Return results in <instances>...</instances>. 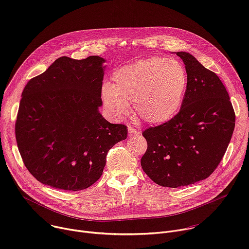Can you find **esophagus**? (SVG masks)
Wrapping results in <instances>:
<instances>
[{"label": "esophagus", "instance_id": "obj_1", "mask_svg": "<svg viewBox=\"0 0 249 249\" xmlns=\"http://www.w3.org/2000/svg\"><path fill=\"white\" fill-rule=\"evenodd\" d=\"M128 133H129V136L132 137V136H140L142 133L133 129L132 127H128Z\"/></svg>", "mask_w": 249, "mask_h": 249}]
</instances>
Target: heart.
Listing matches in <instances>:
<instances>
[{"mask_svg":"<svg viewBox=\"0 0 249 249\" xmlns=\"http://www.w3.org/2000/svg\"><path fill=\"white\" fill-rule=\"evenodd\" d=\"M188 73L178 60L151 57L124 66L105 84L101 97L111 114L122 119L130 113L134 102L139 117L153 125L174 118L183 105L188 89Z\"/></svg>","mask_w":249,"mask_h":249,"instance_id":"heart-1","label":"heart"}]
</instances>
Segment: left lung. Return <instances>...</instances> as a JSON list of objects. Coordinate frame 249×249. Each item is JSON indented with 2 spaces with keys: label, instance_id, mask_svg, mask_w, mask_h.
Wrapping results in <instances>:
<instances>
[{
  "label": "left lung",
  "instance_id": "8db88e82",
  "mask_svg": "<svg viewBox=\"0 0 249 249\" xmlns=\"http://www.w3.org/2000/svg\"><path fill=\"white\" fill-rule=\"evenodd\" d=\"M188 73L183 105L174 118L143 132L141 159L157 184L177 188L206 179L219 165L231 139L235 114L219 77L188 52H176Z\"/></svg>",
  "mask_w": 249,
  "mask_h": 249
}]
</instances>
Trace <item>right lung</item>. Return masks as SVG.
Instances as JSON below:
<instances>
[{"label":"right lung","instance_id":"right-lung-1","mask_svg":"<svg viewBox=\"0 0 249 249\" xmlns=\"http://www.w3.org/2000/svg\"><path fill=\"white\" fill-rule=\"evenodd\" d=\"M105 60L58 58L25 86L16 123L18 151L42 184L79 191L102 174L106 155L127 138V127L99 112Z\"/></svg>","mask_w":249,"mask_h":249}]
</instances>
